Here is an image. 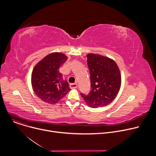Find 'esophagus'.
Instances as JSON below:
<instances>
[{
  "label": "esophagus",
  "mask_w": 156,
  "mask_h": 156,
  "mask_svg": "<svg viewBox=\"0 0 156 156\" xmlns=\"http://www.w3.org/2000/svg\"><path fill=\"white\" fill-rule=\"evenodd\" d=\"M78 86V84L76 83H71L70 84V87L71 89H75V88H76Z\"/></svg>",
  "instance_id": "34e87169"
}]
</instances>
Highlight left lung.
I'll return each mask as SVG.
<instances>
[{"label":"left lung","instance_id":"obj_1","mask_svg":"<svg viewBox=\"0 0 156 156\" xmlns=\"http://www.w3.org/2000/svg\"><path fill=\"white\" fill-rule=\"evenodd\" d=\"M91 78V91L81 94L86 104L92 108L108 105L117 97L121 87L120 69L112 58L98 54L86 55Z\"/></svg>","mask_w":156,"mask_h":156}]
</instances>
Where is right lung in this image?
<instances>
[{
  "mask_svg": "<svg viewBox=\"0 0 156 156\" xmlns=\"http://www.w3.org/2000/svg\"><path fill=\"white\" fill-rule=\"evenodd\" d=\"M68 57L61 52H52L41 59L34 67L31 85L36 95L42 101L56 104L71 90L59 69Z\"/></svg>",
  "mask_w": 156,
  "mask_h": 156,
  "instance_id": "right-lung-1",
  "label": "right lung"
}]
</instances>
